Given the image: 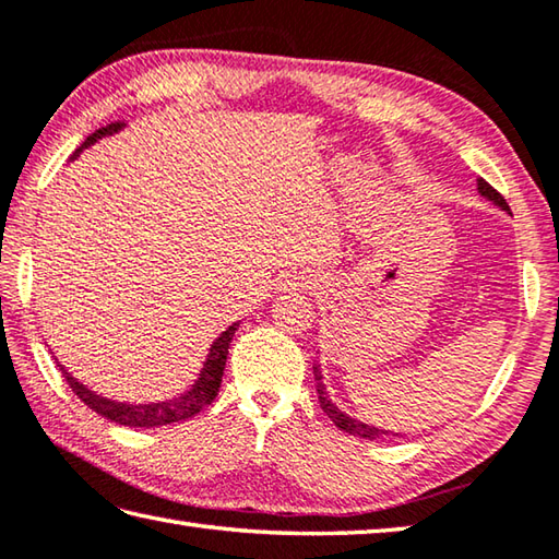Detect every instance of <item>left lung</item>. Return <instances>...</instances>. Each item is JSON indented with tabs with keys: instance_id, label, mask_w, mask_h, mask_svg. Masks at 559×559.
Returning a JSON list of instances; mask_svg holds the SVG:
<instances>
[{
	"instance_id": "left-lung-1",
	"label": "left lung",
	"mask_w": 559,
	"mask_h": 559,
	"mask_svg": "<svg viewBox=\"0 0 559 559\" xmlns=\"http://www.w3.org/2000/svg\"><path fill=\"white\" fill-rule=\"evenodd\" d=\"M477 189L481 192V197L491 199L493 204L501 206V209H507V212H509L507 199H503L489 182H484L481 177H479V182H477ZM316 374H319V370H316ZM316 379H321V377H316ZM319 404H321V408H323V414L329 416V418L333 420V424L338 426L341 430H345V433L357 436V438H370V440L382 438V436L389 433V430H382V428H377V426H367V424H362V420H355V418H350V416H345L338 406H335L333 402H329V396H325L321 384H319ZM396 436H399V433H396Z\"/></svg>"
}]
</instances>
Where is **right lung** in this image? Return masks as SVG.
I'll use <instances>...</instances> for the list:
<instances>
[{
  "mask_svg": "<svg viewBox=\"0 0 559 559\" xmlns=\"http://www.w3.org/2000/svg\"><path fill=\"white\" fill-rule=\"evenodd\" d=\"M123 123H109L107 129H99L97 133H92L87 141H84V148L90 143H94L102 135L116 133ZM238 331V323L228 325V329L218 335L214 341L212 350H209V357L204 362V370L199 374L194 386L189 389L187 394L173 399V402H160V404H121V402H111V399H104L99 394L90 392L87 386L80 384L75 377H72L66 367H60L62 377L68 379V384L72 392H75L84 404H87L92 411H97L99 416L114 420L119 426H131V428H157V426H167V424H177V420L192 418L199 414L204 406H209L218 394L221 386V377H224V367H226V355H228V345L234 341V333Z\"/></svg>",
  "mask_w": 559,
  "mask_h": 559,
  "instance_id": "add662e5",
  "label": "right lung"
}]
</instances>
